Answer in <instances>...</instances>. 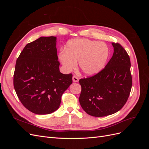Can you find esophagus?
<instances>
[{
  "label": "esophagus",
  "instance_id": "34e87169",
  "mask_svg": "<svg viewBox=\"0 0 149 149\" xmlns=\"http://www.w3.org/2000/svg\"><path fill=\"white\" fill-rule=\"evenodd\" d=\"M73 82L76 83V82H78L79 79L77 77H76V76H73Z\"/></svg>",
  "mask_w": 149,
  "mask_h": 149
}]
</instances>
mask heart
<instances>
[{
    "instance_id": "obj_1",
    "label": "heart",
    "mask_w": 149,
    "mask_h": 149,
    "mask_svg": "<svg viewBox=\"0 0 149 149\" xmlns=\"http://www.w3.org/2000/svg\"><path fill=\"white\" fill-rule=\"evenodd\" d=\"M109 54V48L104 43L89 39H73L68 42L66 50H61L59 59L66 71L75 69L78 61L81 71L86 76H92L104 68Z\"/></svg>"
}]
</instances>
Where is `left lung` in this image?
<instances>
[{"label":"left lung","instance_id":"left-lung-1","mask_svg":"<svg viewBox=\"0 0 149 149\" xmlns=\"http://www.w3.org/2000/svg\"><path fill=\"white\" fill-rule=\"evenodd\" d=\"M114 53L100 73L81 79L79 101L90 116L104 117L119 111L125 104L132 88L130 61L127 53L119 43H112Z\"/></svg>","mask_w":149,"mask_h":149}]
</instances>
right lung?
Masks as SVG:
<instances>
[{
    "label": "right lung",
    "instance_id": "1",
    "mask_svg": "<svg viewBox=\"0 0 149 149\" xmlns=\"http://www.w3.org/2000/svg\"><path fill=\"white\" fill-rule=\"evenodd\" d=\"M56 46V37H41L26 45L16 61L13 86L22 104L35 114L56 111L73 82L72 74L60 71Z\"/></svg>",
    "mask_w": 149,
    "mask_h": 149
}]
</instances>
